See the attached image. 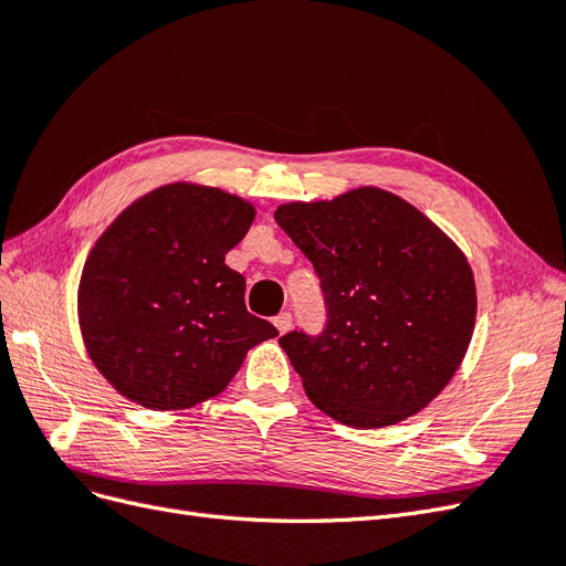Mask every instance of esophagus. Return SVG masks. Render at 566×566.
<instances>
[{"mask_svg":"<svg viewBox=\"0 0 566 566\" xmlns=\"http://www.w3.org/2000/svg\"><path fill=\"white\" fill-rule=\"evenodd\" d=\"M273 325H276L279 333H287L290 328H293V316H290V314H279L276 318H273Z\"/></svg>","mask_w":566,"mask_h":566,"instance_id":"1","label":"esophagus"}]
</instances>
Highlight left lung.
<instances>
[{
    "label": "left lung",
    "mask_w": 566,
    "mask_h": 566,
    "mask_svg": "<svg viewBox=\"0 0 566 566\" xmlns=\"http://www.w3.org/2000/svg\"><path fill=\"white\" fill-rule=\"evenodd\" d=\"M321 279L325 328L279 339L306 397L373 430L416 416L449 385L474 331L468 256L403 198L375 186L273 212Z\"/></svg>",
    "instance_id": "left-lung-1"
}]
</instances>
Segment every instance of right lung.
<instances>
[{"label": "right lung", "mask_w": 566, "mask_h": 566, "mask_svg": "<svg viewBox=\"0 0 566 566\" xmlns=\"http://www.w3.org/2000/svg\"><path fill=\"white\" fill-rule=\"evenodd\" d=\"M252 219L243 198L167 184L98 238L80 279V331L123 397L191 408L227 389L248 349L279 335L245 310V279L224 264Z\"/></svg>", "instance_id": "obj_1"}]
</instances>
